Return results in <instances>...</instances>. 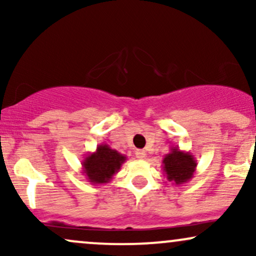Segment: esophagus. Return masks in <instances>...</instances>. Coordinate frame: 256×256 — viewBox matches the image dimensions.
Masks as SVG:
<instances>
[{
	"label": "esophagus",
	"mask_w": 256,
	"mask_h": 256,
	"mask_svg": "<svg viewBox=\"0 0 256 256\" xmlns=\"http://www.w3.org/2000/svg\"><path fill=\"white\" fill-rule=\"evenodd\" d=\"M134 154H136V158H144L146 155L144 150H136Z\"/></svg>",
	"instance_id": "obj_1"
}]
</instances>
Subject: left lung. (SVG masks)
Listing matches in <instances>:
<instances>
[{
  "mask_svg": "<svg viewBox=\"0 0 256 256\" xmlns=\"http://www.w3.org/2000/svg\"><path fill=\"white\" fill-rule=\"evenodd\" d=\"M196 158L190 152H183L178 146H172L171 152L162 160V170L166 178L173 184H185L194 177L196 171Z\"/></svg>",
  "mask_w": 256,
  "mask_h": 256,
  "instance_id": "1",
  "label": "left lung"
}]
</instances>
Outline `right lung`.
I'll use <instances>...</instances> for the list:
<instances>
[{
	"label": "right lung",
	"instance_id": "right-lung-1",
	"mask_svg": "<svg viewBox=\"0 0 256 256\" xmlns=\"http://www.w3.org/2000/svg\"><path fill=\"white\" fill-rule=\"evenodd\" d=\"M125 161V155L116 149L108 144H98L95 152H89L82 161L83 174L90 184L110 183Z\"/></svg>",
	"mask_w": 256,
	"mask_h": 256
}]
</instances>
